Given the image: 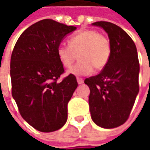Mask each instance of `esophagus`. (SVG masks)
I'll list each match as a JSON object with an SVG mask.
<instances>
[{"instance_id": "obj_1", "label": "esophagus", "mask_w": 150, "mask_h": 150, "mask_svg": "<svg viewBox=\"0 0 150 150\" xmlns=\"http://www.w3.org/2000/svg\"><path fill=\"white\" fill-rule=\"evenodd\" d=\"M77 81H78V84L83 83V78H77Z\"/></svg>"}]
</instances>
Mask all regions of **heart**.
<instances>
[{"instance_id": "b5f03b06", "label": "heart", "mask_w": 150, "mask_h": 150, "mask_svg": "<svg viewBox=\"0 0 150 150\" xmlns=\"http://www.w3.org/2000/svg\"><path fill=\"white\" fill-rule=\"evenodd\" d=\"M69 45L62 43L57 52L61 63L70 67L79 58L76 65L68 70V73L83 76L93 71L102 70L106 66L111 54L108 39L93 30H84L72 36L68 40Z\"/></svg>"}]
</instances>
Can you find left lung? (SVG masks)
Returning <instances> with one entry per match:
<instances>
[{
    "label": "left lung",
    "mask_w": 150,
    "mask_h": 150,
    "mask_svg": "<svg viewBox=\"0 0 150 150\" xmlns=\"http://www.w3.org/2000/svg\"><path fill=\"white\" fill-rule=\"evenodd\" d=\"M92 25L107 32L111 54L98 75L84 81L90 88L91 118L101 128L113 129L126 122L139 93L138 52L134 41L121 27L108 21Z\"/></svg>",
    "instance_id": "8db88e82"
}]
</instances>
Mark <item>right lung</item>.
Wrapping results in <instances>:
<instances>
[{"label":"right lung","instance_id":"add662e5","mask_svg":"<svg viewBox=\"0 0 150 150\" xmlns=\"http://www.w3.org/2000/svg\"><path fill=\"white\" fill-rule=\"evenodd\" d=\"M76 29L52 19L39 21L22 32L12 51V97L21 117L40 132H53L66 124L67 103L78 82L73 74L57 82L64 68L57 49Z\"/></svg>","mask_w":150,"mask_h":150}]
</instances>
